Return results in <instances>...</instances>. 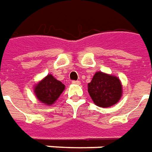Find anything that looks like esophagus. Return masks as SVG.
Here are the masks:
<instances>
[{
  "label": "esophagus",
  "mask_w": 152,
  "mask_h": 152,
  "mask_svg": "<svg viewBox=\"0 0 152 152\" xmlns=\"http://www.w3.org/2000/svg\"><path fill=\"white\" fill-rule=\"evenodd\" d=\"M72 83H73V84L79 85V84H80V83H81V82L78 81V80H77V81H73V82H72Z\"/></svg>",
  "instance_id": "34e87169"
}]
</instances>
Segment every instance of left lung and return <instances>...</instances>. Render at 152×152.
<instances>
[{
  "label": "left lung",
  "instance_id": "obj_1",
  "mask_svg": "<svg viewBox=\"0 0 152 152\" xmlns=\"http://www.w3.org/2000/svg\"><path fill=\"white\" fill-rule=\"evenodd\" d=\"M88 91L96 105L107 108L119 102L123 86L118 77L97 71L88 84Z\"/></svg>",
  "mask_w": 152,
  "mask_h": 152
}]
</instances>
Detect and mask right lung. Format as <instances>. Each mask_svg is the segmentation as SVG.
Here are the masks:
<instances>
[{"label": "right lung", "instance_id": "add662e5", "mask_svg": "<svg viewBox=\"0 0 152 152\" xmlns=\"http://www.w3.org/2000/svg\"><path fill=\"white\" fill-rule=\"evenodd\" d=\"M64 89L65 86L50 74L34 85L33 92L43 105H52Z\"/></svg>", "mask_w": 152, "mask_h": 152}]
</instances>
